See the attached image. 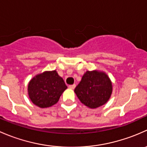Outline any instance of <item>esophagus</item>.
Masks as SVG:
<instances>
[{"label": "esophagus", "instance_id": "1", "mask_svg": "<svg viewBox=\"0 0 147 147\" xmlns=\"http://www.w3.org/2000/svg\"><path fill=\"white\" fill-rule=\"evenodd\" d=\"M76 87V85L75 84H73V85H70V86H69V88L70 89H74Z\"/></svg>", "mask_w": 147, "mask_h": 147}]
</instances>
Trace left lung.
Here are the masks:
<instances>
[{"label": "left lung", "mask_w": 147, "mask_h": 147, "mask_svg": "<svg viewBox=\"0 0 147 147\" xmlns=\"http://www.w3.org/2000/svg\"><path fill=\"white\" fill-rule=\"evenodd\" d=\"M79 100L90 108L105 105L113 93V84L106 73L101 71H87L74 89Z\"/></svg>", "instance_id": "8db88e82"}]
</instances>
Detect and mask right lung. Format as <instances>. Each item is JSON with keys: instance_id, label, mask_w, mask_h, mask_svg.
I'll list each match as a JSON object with an SVG mask.
<instances>
[{"instance_id": "obj_1", "label": "right lung", "mask_w": 147, "mask_h": 147, "mask_svg": "<svg viewBox=\"0 0 147 147\" xmlns=\"http://www.w3.org/2000/svg\"><path fill=\"white\" fill-rule=\"evenodd\" d=\"M67 86L56 70L37 74L30 81L28 92L30 100L41 108L54 105Z\"/></svg>"}]
</instances>
